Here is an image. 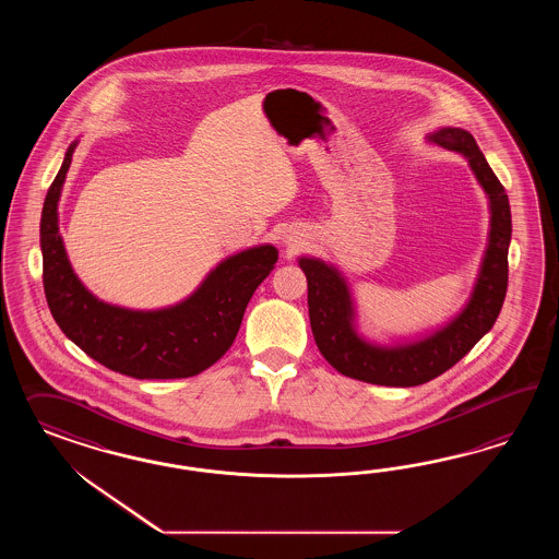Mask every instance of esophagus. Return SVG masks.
I'll use <instances>...</instances> for the list:
<instances>
[{"label":"esophagus","instance_id":"1","mask_svg":"<svg viewBox=\"0 0 559 559\" xmlns=\"http://www.w3.org/2000/svg\"><path fill=\"white\" fill-rule=\"evenodd\" d=\"M287 246L290 250H295V248H299V246H301V241H297V239H288Z\"/></svg>","mask_w":559,"mask_h":559}]
</instances>
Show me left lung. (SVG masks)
I'll list each match as a JSON object with an SVG mask.
<instances>
[{"mask_svg": "<svg viewBox=\"0 0 559 559\" xmlns=\"http://www.w3.org/2000/svg\"><path fill=\"white\" fill-rule=\"evenodd\" d=\"M426 141L467 159L490 209L488 243L472 295L461 311L418 338L383 344L358 330L353 288L338 266L316 255L297 260L307 276L309 322L320 353L336 371L372 385L414 388L449 371L490 332L507 297L512 219L504 187L469 131L440 127Z\"/></svg>", "mask_w": 559, "mask_h": 559, "instance_id": "obj_1", "label": "left lung"}]
</instances>
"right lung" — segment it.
I'll return each instance as SVG.
<instances>
[{
    "label": "right lung",
    "instance_id": "right-lung-1",
    "mask_svg": "<svg viewBox=\"0 0 559 559\" xmlns=\"http://www.w3.org/2000/svg\"><path fill=\"white\" fill-rule=\"evenodd\" d=\"M71 143L40 215L43 283L57 325L106 369L135 379L194 377L229 350L258 285L278 250L260 243L223 258L188 297L159 309H129L98 299L78 278L59 234V199L68 178Z\"/></svg>",
    "mask_w": 559,
    "mask_h": 559
}]
</instances>
